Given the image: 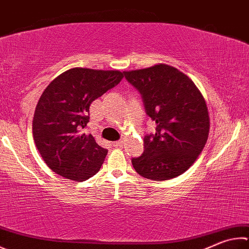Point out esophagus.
I'll return each instance as SVG.
<instances>
[{
	"label": "esophagus",
	"instance_id": "obj_1",
	"mask_svg": "<svg viewBox=\"0 0 249 249\" xmlns=\"http://www.w3.org/2000/svg\"><path fill=\"white\" fill-rule=\"evenodd\" d=\"M122 143H123V142H122V140H117V142H114L112 144H113V147H116L117 148V147H121Z\"/></svg>",
	"mask_w": 249,
	"mask_h": 249
}]
</instances>
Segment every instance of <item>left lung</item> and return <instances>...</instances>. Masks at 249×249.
I'll use <instances>...</instances> for the list:
<instances>
[{
    "instance_id": "left-lung-1",
    "label": "left lung",
    "mask_w": 249,
    "mask_h": 249,
    "mask_svg": "<svg viewBox=\"0 0 249 249\" xmlns=\"http://www.w3.org/2000/svg\"><path fill=\"white\" fill-rule=\"evenodd\" d=\"M142 97L146 113L156 122V134L143 138L144 150L133 158L144 178L166 180L183 174L207 142L210 120L205 98L194 81L173 66L157 64L124 71Z\"/></svg>"
}]
</instances>
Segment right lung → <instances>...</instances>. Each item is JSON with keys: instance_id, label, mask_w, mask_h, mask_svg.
Segmentation results:
<instances>
[{"instance_id": "add662e5", "label": "right lung", "mask_w": 249, "mask_h": 249, "mask_svg": "<svg viewBox=\"0 0 249 249\" xmlns=\"http://www.w3.org/2000/svg\"><path fill=\"white\" fill-rule=\"evenodd\" d=\"M123 77L120 71L75 67L44 89L36 107L33 134L36 147L53 172L83 182L100 170L107 150L83 129L89 122L91 102Z\"/></svg>"}]
</instances>
